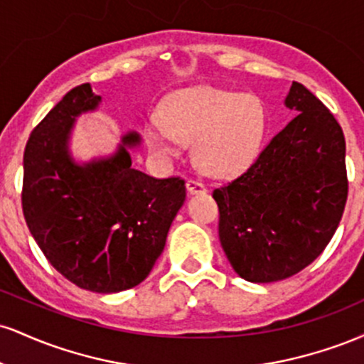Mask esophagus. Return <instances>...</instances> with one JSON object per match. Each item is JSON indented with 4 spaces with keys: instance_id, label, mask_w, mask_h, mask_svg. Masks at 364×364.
<instances>
[{
    "instance_id": "obj_1",
    "label": "esophagus",
    "mask_w": 364,
    "mask_h": 364,
    "mask_svg": "<svg viewBox=\"0 0 364 364\" xmlns=\"http://www.w3.org/2000/svg\"><path fill=\"white\" fill-rule=\"evenodd\" d=\"M186 190H188V193H190V195H198V193H205L207 188H205V185H203V183L196 181V179H188Z\"/></svg>"
}]
</instances>
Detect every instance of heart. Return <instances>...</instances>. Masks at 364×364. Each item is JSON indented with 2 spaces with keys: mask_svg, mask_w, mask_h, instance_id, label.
Returning a JSON list of instances; mask_svg holds the SVG:
<instances>
[{
  "mask_svg": "<svg viewBox=\"0 0 364 364\" xmlns=\"http://www.w3.org/2000/svg\"><path fill=\"white\" fill-rule=\"evenodd\" d=\"M265 102L255 94L191 87L173 94L161 116L145 124V141L161 159L179 154L181 141H193V157L203 173L229 178L260 154L267 135Z\"/></svg>",
  "mask_w": 364,
  "mask_h": 364,
  "instance_id": "1",
  "label": "heart"
}]
</instances>
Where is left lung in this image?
<instances>
[{"label":"left lung","mask_w":364,"mask_h":364,"mask_svg":"<svg viewBox=\"0 0 364 364\" xmlns=\"http://www.w3.org/2000/svg\"><path fill=\"white\" fill-rule=\"evenodd\" d=\"M284 104L298 116L246 173L212 193L225 257L250 282L282 281L310 265L332 240L348 200L341 124L298 82Z\"/></svg>","instance_id":"8db88e82"}]
</instances>
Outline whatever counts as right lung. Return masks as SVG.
<instances>
[{"label":"right lung","mask_w":364,"mask_h":364,"mask_svg":"<svg viewBox=\"0 0 364 364\" xmlns=\"http://www.w3.org/2000/svg\"><path fill=\"white\" fill-rule=\"evenodd\" d=\"M101 95L75 87L31 133L23 152L22 208L28 231L63 277L111 294L144 281L185 203V181L132 168L128 132L109 157L78 164L70 154L75 119L95 111Z\"/></svg>","instance_id":"obj_1"}]
</instances>
